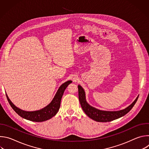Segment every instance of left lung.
<instances>
[{
    "label": "left lung",
    "instance_id": "obj_1",
    "mask_svg": "<svg viewBox=\"0 0 149 149\" xmlns=\"http://www.w3.org/2000/svg\"><path fill=\"white\" fill-rule=\"evenodd\" d=\"M78 87L79 100L83 111L90 118L98 122H109L125 115L133 107V106L137 102L139 97H137V98L131 105H130L128 107H127L124 110L116 111H102L98 110L89 105L86 100L85 92L83 88H82V87L79 86V85Z\"/></svg>",
    "mask_w": 149,
    "mask_h": 149
}]
</instances>
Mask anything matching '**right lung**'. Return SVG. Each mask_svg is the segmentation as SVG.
I'll return each instance as SVG.
<instances>
[{"label":"right lung","instance_id":"right-lung-1","mask_svg":"<svg viewBox=\"0 0 149 149\" xmlns=\"http://www.w3.org/2000/svg\"><path fill=\"white\" fill-rule=\"evenodd\" d=\"M71 82V81H68L62 84L49 104L44 109L34 111H26L18 109L10 101L8 95H6L11 107L19 116L32 121L42 122L48 120L56 115L60 107L61 101L63 94L67 86Z\"/></svg>","mask_w":149,"mask_h":149}]
</instances>
